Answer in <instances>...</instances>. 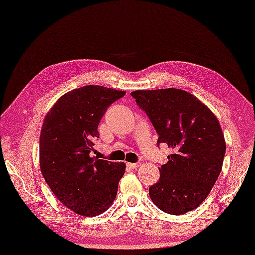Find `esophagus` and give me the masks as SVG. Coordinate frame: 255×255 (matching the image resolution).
<instances>
[{"mask_svg":"<svg viewBox=\"0 0 255 255\" xmlns=\"http://www.w3.org/2000/svg\"><path fill=\"white\" fill-rule=\"evenodd\" d=\"M127 165L130 167V169H137V167L141 165V163H140V162H137V163H127Z\"/></svg>","mask_w":255,"mask_h":255,"instance_id":"esophagus-1","label":"esophagus"}]
</instances>
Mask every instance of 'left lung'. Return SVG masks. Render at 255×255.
I'll use <instances>...</instances> for the list:
<instances>
[{
	"label": "left lung",
	"instance_id": "8db88e82",
	"mask_svg": "<svg viewBox=\"0 0 255 255\" xmlns=\"http://www.w3.org/2000/svg\"><path fill=\"white\" fill-rule=\"evenodd\" d=\"M158 132V143L173 153L149 188L156 207L186 214L208 196L223 167L226 141L217 117L196 96L180 89L131 92Z\"/></svg>",
	"mask_w": 255,
	"mask_h": 255
}]
</instances>
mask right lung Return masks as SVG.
Wrapping results in <instances>:
<instances>
[{
    "label": "right lung",
    "instance_id": "1",
    "mask_svg": "<svg viewBox=\"0 0 255 255\" xmlns=\"http://www.w3.org/2000/svg\"><path fill=\"white\" fill-rule=\"evenodd\" d=\"M126 92L85 85L68 92L47 113L39 137V163L55 196L74 213L94 217L111 207L124 162L92 156L107 107Z\"/></svg>",
    "mask_w": 255,
    "mask_h": 255
}]
</instances>
